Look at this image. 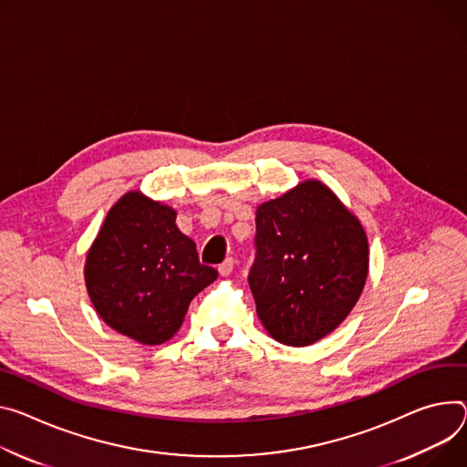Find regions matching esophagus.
<instances>
[{
    "label": "esophagus",
    "instance_id": "esophagus-1",
    "mask_svg": "<svg viewBox=\"0 0 467 467\" xmlns=\"http://www.w3.org/2000/svg\"><path fill=\"white\" fill-rule=\"evenodd\" d=\"M233 268H234V261L233 259H225L222 265H220V274L222 275H231L233 274Z\"/></svg>",
    "mask_w": 467,
    "mask_h": 467
}]
</instances>
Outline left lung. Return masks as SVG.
Here are the masks:
<instances>
[{
  "label": "left lung",
  "mask_w": 467,
  "mask_h": 467,
  "mask_svg": "<svg viewBox=\"0 0 467 467\" xmlns=\"http://www.w3.org/2000/svg\"><path fill=\"white\" fill-rule=\"evenodd\" d=\"M257 259L249 286L265 329L286 347H309L341 326L368 275L358 216L317 179L257 208Z\"/></svg>",
  "instance_id": "1"
}]
</instances>
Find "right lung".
<instances>
[{
  "mask_svg": "<svg viewBox=\"0 0 467 467\" xmlns=\"http://www.w3.org/2000/svg\"><path fill=\"white\" fill-rule=\"evenodd\" d=\"M175 220L173 206L126 192L108 210L83 266L99 317L140 345L167 343L190 302L218 277L199 263L195 242Z\"/></svg>",
  "mask_w": 467,
  "mask_h": 467,
  "instance_id": "1",
  "label": "right lung"
}]
</instances>
